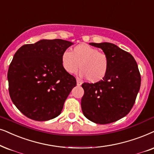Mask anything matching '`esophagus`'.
Wrapping results in <instances>:
<instances>
[{
	"instance_id": "obj_1",
	"label": "esophagus",
	"mask_w": 154,
	"mask_h": 154,
	"mask_svg": "<svg viewBox=\"0 0 154 154\" xmlns=\"http://www.w3.org/2000/svg\"><path fill=\"white\" fill-rule=\"evenodd\" d=\"M76 82H77V85H78V86H80V85H81L82 81L79 79H76Z\"/></svg>"
}]
</instances>
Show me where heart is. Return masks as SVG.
Masks as SVG:
<instances>
[{
	"mask_svg": "<svg viewBox=\"0 0 154 154\" xmlns=\"http://www.w3.org/2000/svg\"><path fill=\"white\" fill-rule=\"evenodd\" d=\"M109 58L105 53L87 44H80L71 51L66 50L61 54V65L69 74L77 73L79 68L81 75L91 83L103 80L109 69Z\"/></svg>",
	"mask_w": 154,
	"mask_h": 154,
	"instance_id": "b5f03b06",
	"label": "heart"
}]
</instances>
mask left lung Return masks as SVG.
Wrapping results in <instances>:
<instances>
[{"instance_id": "obj_1", "label": "left lung", "mask_w": 154, "mask_h": 154, "mask_svg": "<svg viewBox=\"0 0 154 154\" xmlns=\"http://www.w3.org/2000/svg\"><path fill=\"white\" fill-rule=\"evenodd\" d=\"M100 48L109 58L107 75L95 83L82 84L83 115L93 122L105 125L125 117L132 108L141 85V75L134 58L109 42L90 43Z\"/></svg>"}]
</instances>
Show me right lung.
<instances>
[{
  "instance_id": "add662e5",
  "label": "right lung",
  "mask_w": 154,
  "mask_h": 154,
  "mask_svg": "<svg viewBox=\"0 0 154 154\" xmlns=\"http://www.w3.org/2000/svg\"><path fill=\"white\" fill-rule=\"evenodd\" d=\"M72 45L60 39H41L16 51L8 71L9 93L28 118L47 121L61 114L76 85L74 76L61 65V54Z\"/></svg>"
}]
</instances>
